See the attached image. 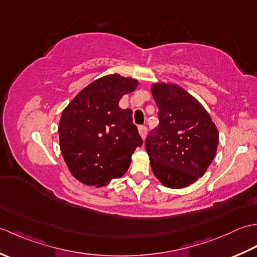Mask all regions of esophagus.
<instances>
[{"instance_id":"esophagus-1","label":"esophagus","mask_w":257,"mask_h":257,"mask_svg":"<svg viewBox=\"0 0 257 257\" xmlns=\"http://www.w3.org/2000/svg\"><path fill=\"white\" fill-rule=\"evenodd\" d=\"M139 132H140L141 138L144 140L145 136H146V133H148V127L143 126V125H142V126H139Z\"/></svg>"}]
</instances>
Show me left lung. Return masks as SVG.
<instances>
[{
    "mask_svg": "<svg viewBox=\"0 0 257 257\" xmlns=\"http://www.w3.org/2000/svg\"><path fill=\"white\" fill-rule=\"evenodd\" d=\"M159 125L145 140L152 171L171 188L191 185L203 176L215 156L218 132L211 116L182 87L152 86Z\"/></svg>",
    "mask_w": 257,
    "mask_h": 257,
    "instance_id": "8db88e82",
    "label": "left lung"
}]
</instances>
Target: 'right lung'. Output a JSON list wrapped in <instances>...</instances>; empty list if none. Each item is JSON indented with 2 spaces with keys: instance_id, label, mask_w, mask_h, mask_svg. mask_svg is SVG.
<instances>
[{
  "instance_id": "1",
  "label": "right lung",
  "mask_w": 257,
  "mask_h": 257,
  "mask_svg": "<svg viewBox=\"0 0 257 257\" xmlns=\"http://www.w3.org/2000/svg\"><path fill=\"white\" fill-rule=\"evenodd\" d=\"M138 81L118 74L92 82L63 111L60 146L72 175L83 184L104 186L125 174L131 156L143 140L132 111L118 107Z\"/></svg>"
}]
</instances>
